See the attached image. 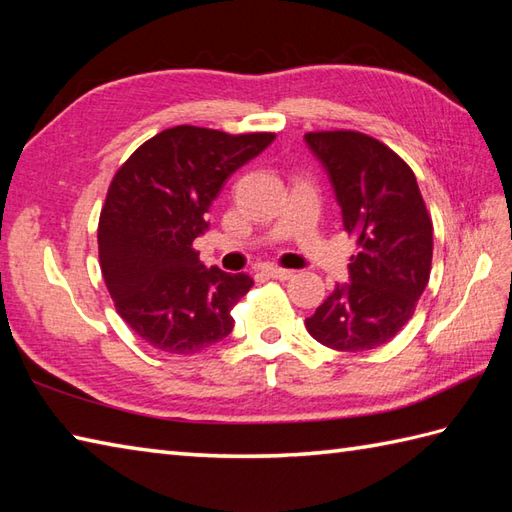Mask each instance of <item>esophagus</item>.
<instances>
[{
	"mask_svg": "<svg viewBox=\"0 0 512 512\" xmlns=\"http://www.w3.org/2000/svg\"><path fill=\"white\" fill-rule=\"evenodd\" d=\"M262 273L268 275V277H273V279H279V281H286V279L295 277V273H292V270L277 268V266H266V268H262Z\"/></svg>",
	"mask_w": 512,
	"mask_h": 512,
	"instance_id": "esophagus-1",
	"label": "esophagus"
}]
</instances>
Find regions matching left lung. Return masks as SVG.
<instances>
[{
    "instance_id": "obj_1",
    "label": "left lung",
    "mask_w": 512,
    "mask_h": 512,
    "mask_svg": "<svg viewBox=\"0 0 512 512\" xmlns=\"http://www.w3.org/2000/svg\"><path fill=\"white\" fill-rule=\"evenodd\" d=\"M306 143L328 171L345 233L356 239L350 284H336L306 328L332 350H374L413 317L429 284L433 224L427 204L411 167L380 140L334 129L308 132Z\"/></svg>"
}]
</instances>
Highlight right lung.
I'll return each mask as SVG.
<instances>
[{
	"label": "right lung",
	"instance_id": "right-lung-1",
	"mask_svg": "<svg viewBox=\"0 0 512 512\" xmlns=\"http://www.w3.org/2000/svg\"><path fill=\"white\" fill-rule=\"evenodd\" d=\"M273 140L178 125L114 173L99 217L101 273L116 312L156 350L195 354L231 334V310L253 279L206 268L193 239L209 228L224 180Z\"/></svg>",
	"mask_w": 512,
	"mask_h": 512
}]
</instances>
